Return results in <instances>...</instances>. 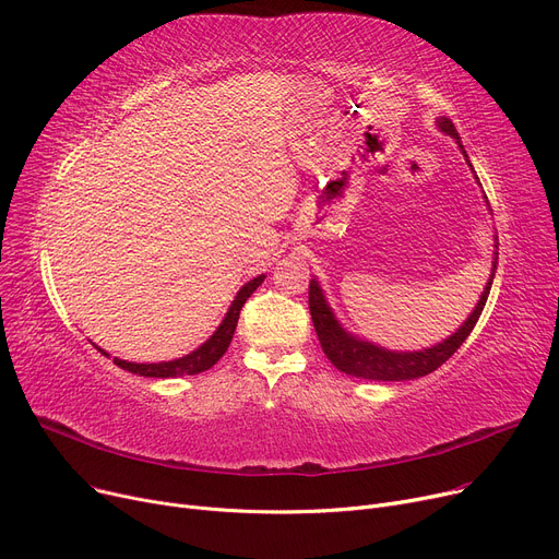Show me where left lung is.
<instances>
[{
    "label": "left lung",
    "mask_w": 559,
    "mask_h": 559,
    "mask_svg": "<svg viewBox=\"0 0 559 559\" xmlns=\"http://www.w3.org/2000/svg\"><path fill=\"white\" fill-rule=\"evenodd\" d=\"M437 127L442 129L444 133H449L451 138L457 140L460 144V135L453 127V122L449 117H442L437 120ZM460 150L466 158L464 146L460 144ZM468 163V160H466ZM472 165V163H468ZM498 247V245H496ZM498 255V253H496ZM496 262L498 258H493L491 264V276L485 285L483 297L478 301V306L474 308V312L468 314V319L457 329V333H453L449 340L439 342L430 348L424 350H388L383 346H376L371 342H365L356 335L346 333L340 321L335 319L331 306L326 304L324 292H321L319 283L312 278L310 281V292H308V306H310V314H312V324L317 331V337L321 342V348H324L326 358L344 373L356 376V378H369V380H413V378H421L432 373L437 367H442L455 350L462 346V342L468 337V333L474 331L476 321L483 314V308L487 304L489 289H491V281H493V272H496Z\"/></svg>",
    "instance_id": "8db88e82"
}]
</instances>
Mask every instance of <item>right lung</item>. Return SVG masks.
<instances>
[{
  "label": "right lung",
  "mask_w": 559,
  "mask_h": 559,
  "mask_svg": "<svg viewBox=\"0 0 559 559\" xmlns=\"http://www.w3.org/2000/svg\"><path fill=\"white\" fill-rule=\"evenodd\" d=\"M264 281V276H255L253 281H249L240 292L238 297H235V301L230 304L226 317L222 319L219 329L213 333V337L201 344L197 350H192V354L179 358V360H169V362H154V365H138V362H127V360H117L112 358V362L117 367H122L124 371H131V373H138V376H146V378H174V376H192V373H199V371H205L211 369L224 354L226 348L233 340V333H235V326H238V319H240V310L242 306L247 304V299L253 295L255 287ZM97 350H102L97 346ZM104 354V350H102ZM108 356V354H104Z\"/></svg>",
  "instance_id": "right-lung-1"
}]
</instances>
